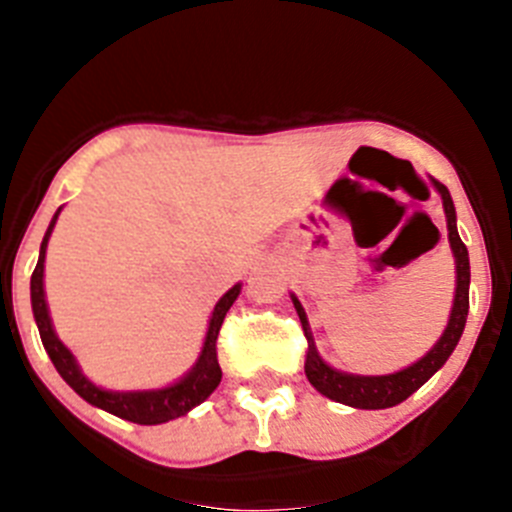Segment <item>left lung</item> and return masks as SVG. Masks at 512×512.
<instances>
[{
    "mask_svg": "<svg viewBox=\"0 0 512 512\" xmlns=\"http://www.w3.org/2000/svg\"><path fill=\"white\" fill-rule=\"evenodd\" d=\"M436 189L441 192L443 210H446V223H449V241L451 251L456 256V297L454 307H451V318L446 330H443L441 341L428 351L420 361H415L413 366L402 369L395 374H384V377H354V374L336 372L333 366L325 364L323 359L315 351V343H312L310 325H307V315L302 310L300 300L292 297L295 302V310L300 315L302 330H305L307 338V351H305V374L310 379V384L320 395L330 397V400L343 402V405H351V408L361 410H382L392 408V405H400L402 400H408L418 387H423L433 374L446 364L451 354H454L456 343H459L461 333H464V325H467V312H469V253L467 246L461 243L459 233H456V210L454 202H451L449 189L443 187L441 182H433Z\"/></svg>",
    "mask_w": 512,
    "mask_h": 512,
    "instance_id": "8db88e82",
    "label": "left lung"
}]
</instances>
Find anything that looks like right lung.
I'll return each instance as SVG.
<instances>
[{"label": "right lung", "mask_w": 512, "mask_h": 512, "mask_svg": "<svg viewBox=\"0 0 512 512\" xmlns=\"http://www.w3.org/2000/svg\"><path fill=\"white\" fill-rule=\"evenodd\" d=\"M58 212L53 215L51 225H48V233H45L43 243H40V259L33 271V279H30V300H33V315L40 330V341H43L45 351H48V356H51L56 372L61 374L71 390H74L79 397H84L89 405L107 410V413L117 415V418L130 420V423L156 425V423H166V420L179 418V415H187L189 410L197 408L202 400H207V397L215 392L217 384H220V379H223V369H220V364H217V333H220V325H223L225 320V312L230 310L235 297L241 295V284H235L233 289H228V292L220 297V302L215 305V310H212L205 346H202L200 359H197V364H194V369L187 374V377L179 379V382L171 384V387L153 390V392L99 390V387H94V384L79 372L74 354H71L69 348L63 346V343L56 338L51 318H48V305H45V292H43L45 246H48L51 230L58 220Z\"/></svg>", "instance_id": "right-lung-1"}]
</instances>
